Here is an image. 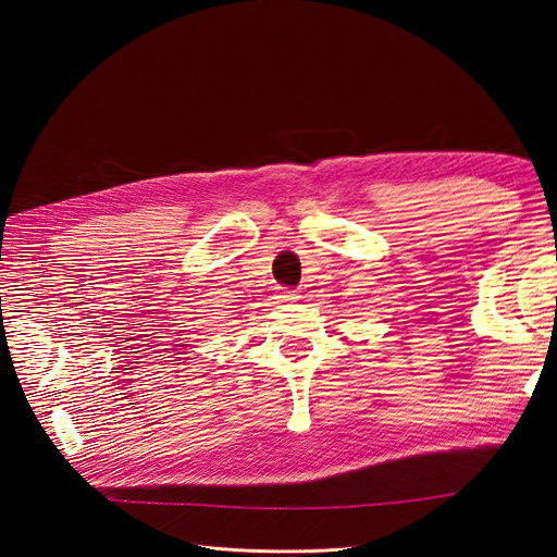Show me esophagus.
I'll use <instances>...</instances> for the list:
<instances>
[{
    "label": "esophagus",
    "mask_w": 557,
    "mask_h": 557,
    "mask_svg": "<svg viewBox=\"0 0 557 557\" xmlns=\"http://www.w3.org/2000/svg\"><path fill=\"white\" fill-rule=\"evenodd\" d=\"M281 299H283V301H299V299H301V295H299L297 290H288V293H283V295H281Z\"/></svg>",
    "instance_id": "esophagus-1"
}]
</instances>
